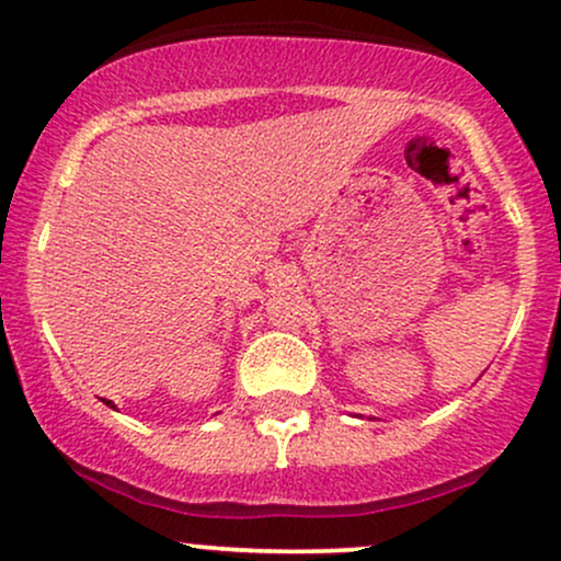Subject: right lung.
Returning <instances> with one entry per match:
<instances>
[{
	"mask_svg": "<svg viewBox=\"0 0 561 561\" xmlns=\"http://www.w3.org/2000/svg\"><path fill=\"white\" fill-rule=\"evenodd\" d=\"M105 403H107V405H113V403H111V401H105Z\"/></svg>",
	"mask_w": 561,
	"mask_h": 561,
	"instance_id": "1",
	"label": "right lung"
}]
</instances>
